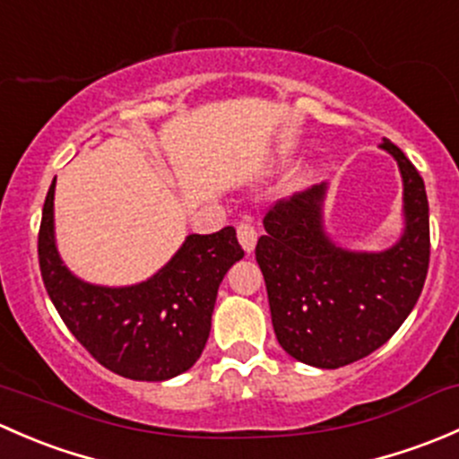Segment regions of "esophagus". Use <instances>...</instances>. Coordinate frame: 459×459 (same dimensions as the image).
Segmentation results:
<instances>
[{
  "mask_svg": "<svg viewBox=\"0 0 459 459\" xmlns=\"http://www.w3.org/2000/svg\"><path fill=\"white\" fill-rule=\"evenodd\" d=\"M238 239H239V244H242L244 251L253 253V251H255V244H257V229L248 220L239 221V224H238Z\"/></svg>",
  "mask_w": 459,
  "mask_h": 459,
  "instance_id": "esophagus-1",
  "label": "esophagus"
}]
</instances>
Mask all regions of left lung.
<instances>
[{"instance_id":"left-lung-1","label":"left lung","mask_w":459,"mask_h":459,"mask_svg":"<svg viewBox=\"0 0 459 459\" xmlns=\"http://www.w3.org/2000/svg\"><path fill=\"white\" fill-rule=\"evenodd\" d=\"M404 182V235L382 253H351L322 229L326 186L277 202L264 217L255 259L266 281L273 328L290 358L340 368L367 358L402 326L424 289L430 257L424 179L393 142Z\"/></svg>"}]
</instances>
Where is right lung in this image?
Segmentation results:
<instances>
[{
  "label": "right lung",
  "instance_id": "add662e5",
  "mask_svg": "<svg viewBox=\"0 0 459 459\" xmlns=\"http://www.w3.org/2000/svg\"><path fill=\"white\" fill-rule=\"evenodd\" d=\"M55 179L41 212L37 255L48 298L82 346L108 371L161 382L200 359L211 333L217 289L244 257L233 226L188 235L151 280L108 289L77 280L59 259L53 233Z\"/></svg>",
  "mask_w": 459,
  "mask_h": 459
}]
</instances>
